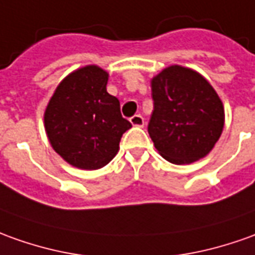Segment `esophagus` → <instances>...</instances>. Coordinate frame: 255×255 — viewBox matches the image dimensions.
Masks as SVG:
<instances>
[{"label": "esophagus", "instance_id": "34e87169", "mask_svg": "<svg viewBox=\"0 0 255 255\" xmlns=\"http://www.w3.org/2000/svg\"><path fill=\"white\" fill-rule=\"evenodd\" d=\"M130 124L133 126H138V128H143L144 126V118L141 115H134L130 118Z\"/></svg>", "mask_w": 255, "mask_h": 255}]
</instances>
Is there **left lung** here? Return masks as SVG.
I'll use <instances>...</instances> for the list:
<instances>
[{
    "label": "left lung",
    "instance_id": "8db88e82",
    "mask_svg": "<svg viewBox=\"0 0 255 255\" xmlns=\"http://www.w3.org/2000/svg\"><path fill=\"white\" fill-rule=\"evenodd\" d=\"M148 133L159 154L176 165L205 157L224 129V105L197 72L173 65L151 80Z\"/></svg>",
    "mask_w": 255,
    "mask_h": 255
}]
</instances>
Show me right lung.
Masks as SVG:
<instances>
[{"mask_svg":"<svg viewBox=\"0 0 255 255\" xmlns=\"http://www.w3.org/2000/svg\"><path fill=\"white\" fill-rule=\"evenodd\" d=\"M108 73L96 65L77 69L59 83L44 114L52 148L80 169H100L117 155L131 124L119 100L107 91Z\"/></svg>","mask_w":255,"mask_h":255,"instance_id":"add662e5","label":"right lung"}]
</instances>
